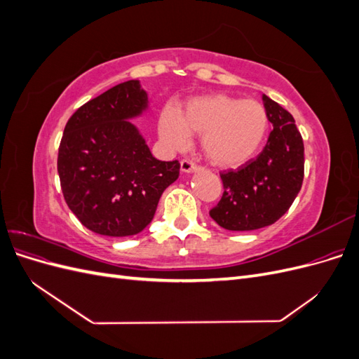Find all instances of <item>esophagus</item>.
<instances>
[{"label": "esophagus", "instance_id": "obj_1", "mask_svg": "<svg viewBox=\"0 0 359 359\" xmlns=\"http://www.w3.org/2000/svg\"><path fill=\"white\" fill-rule=\"evenodd\" d=\"M199 169V165L196 161H193L190 158H184L181 160V170L182 172H194Z\"/></svg>", "mask_w": 359, "mask_h": 359}]
</instances>
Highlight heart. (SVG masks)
<instances>
[{"mask_svg":"<svg viewBox=\"0 0 359 359\" xmlns=\"http://www.w3.org/2000/svg\"><path fill=\"white\" fill-rule=\"evenodd\" d=\"M266 127L268 115L259 102L224 94L193 99L182 115L168 107L158 124L163 140L172 148L187 147L190 133L203 136V154L219 168L247 163L262 144Z\"/></svg>","mask_w":359,"mask_h":359,"instance_id":"1","label":"heart"}]
</instances>
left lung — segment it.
Returning a JSON list of instances; mask_svg holds the SVG:
<instances>
[{"label": "left lung", "mask_w": 359, "mask_h": 359, "mask_svg": "<svg viewBox=\"0 0 359 359\" xmlns=\"http://www.w3.org/2000/svg\"><path fill=\"white\" fill-rule=\"evenodd\" d=\"M273 130L256 158L220 172L222 199L210 210L227 231H255L276 223L295 201L304 180V142L293 116L262 95Z\"/></svg>", "instance_id": "left-lung-1"}]
</instances>
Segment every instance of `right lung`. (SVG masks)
Returning a JSON list of instances; mask_svg holds the SVG:
<instances>
[{
	"label": "right lung",
	"instance_id": "1",
	"mask_svg": "<svg viewBox=\"0 0 359 359\" xmlns=\"http://www.w3.org/2000/svg\"><path fill=\"white\" fill-rule=\"evenodd\" d=\"M139 81L112 86L76 111L58 148V175L72 212L99 235H136L153 220L180 161L153 157L127 118L147 106Z\"/></svg>",
	"mask_w": 359,
	"mask_h": 359
}]
</instances>
